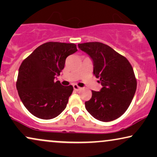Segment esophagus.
<instances>
[{
  "mask_svg": "<svg viewBox=\"0 0 157 157\" xmlns=\"http://www.w3.org/2000/svg\"><path fill=\"white\" fill-rule=\"evenodd\" d=\"M73 88H74L75 91H78V90H81V87H79L78 85H73Z\"/></svg>",
  "mask_w": 157,
  "mask_h": 157,
  "instance_id": "esophagus-1",
  "label": "esophagus"
}]
</instances>
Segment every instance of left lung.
I'll return each instance as SVG.
<instances>
[{
  "mask_svg": "<svg viewBox=\"0 0 157 157\" xmlns=\"http://www.w3.org/2000/svg\"><path fill=\"white\" fill-rule=\"evenodd\" d=\"M93 63L100 91L92 90L85 103L87 112L98 121L108 122L121 117L130 105L136 90V80L130 62L109 46L100 42L78 44Z\"/></svg>",
  "mask_w": 157,
  "mask_h": 157,
  "instance_id": "left-lung-1",
  "label": "left lung"
}]
</instances>
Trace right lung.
<instances>
[{
    "instance_id": "right-lung-1",
    "label": "right lung",
    "mask_w": 157,
    "mask_h": 157,
    "mask_svg": "<svg viewBox=\"0 0 157 157\" xmlns=\"http://www.w3.org/2000/svg\"><path fill=\"white\" fill-rule=\"evenodd\" d=\"M77 51L75 44H43L21 64L16 88L23 104L31 114L49 120L59 116L67 107L73 91L54 79L64 67L66 58Z\"/></svg>"
}]
</instances>
